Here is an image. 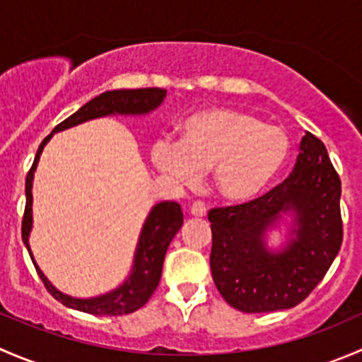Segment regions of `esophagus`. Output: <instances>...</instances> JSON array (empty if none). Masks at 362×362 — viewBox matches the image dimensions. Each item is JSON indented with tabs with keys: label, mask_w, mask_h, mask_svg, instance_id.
Masks as SVG:
<instances>
[{
	"label": "esophagus",
	"mask_w": 362,
	"mask_h": 362,
	"mask_svg": "<svg viewBox=\"0 0 362 362\" xmlns=\"http://www.w3.org/2000/svg\"><path fill=\"white\" fill-rule=\"evenodd\" d=\"M189 214H191L192 217H204V215H206V206H204V203H202V202H196V203H192Z\"/></svg>",
	"instance_id": "obj_1"
}]
</instances>
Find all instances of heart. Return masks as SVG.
I'll return each instance as SVG.
<instances>
[{
	"instance_id": "b5f03b06",
	"label": "heart",
	"mask_w": 362,
	"mask_h": 362,
	"mask_svg": "<svg viewBox=\"0 0 362 362\" xmlns=\"http://www.w3.org/2000/svg\"><path fill=\"white\" fill-rule=\"evenodd\" d=\"M289 156V138L249 112L228 107L192 113L180 127L178 144L158 140L152 163L170 182L192 185L210 168V185L228 203L261 194Z\"/></svg>"
}]
</instances>
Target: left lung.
<instances>
[{"mask_svg": "<svg viewBox=\"0 0 362 362\" xmlns=\"http://www.w3.org/2000/svg\"><path fill=\"white\" fill-rule=\"evenodd\" d=\"M341 182L319 138L306 133L289 178L254 202L214 208L210 269L222 298L240 312L262 313L299 305L324 279L343 240ZM284 242L269 250L267 233Z\"/></svg>", "mask_w": 362, "mask_h": 362, "instance_id": "obj_1", "label": "left lung"}]
</instances>
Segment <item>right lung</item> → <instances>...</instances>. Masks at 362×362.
<instances>
[{
  "label": "right lung",
  "instance_id": "obj_1",
  "mask_svg": "<svg viewBox=\"0 0 362 362\" xmlns=\"http://www.w3.org/2000/svg\"><path fill=\"white\" fill-rule=\"evenodd\" d=\"M166 98V89L159 87H147V89H115L100 94L94 100L87 101L66 120L57 124L52 133L40 144L36 151L35 163L25 177V210L23 218V242L28 249L31 261L38 272L40 279L45 284L47 291L63 303L64 306L78 312L93 313V315H126V313L136 312L145 305L152 293L158 289L160 273H163L164 255L171 240L175 238L184 224V214L180 204L175 202H160L151 208L144 226H141L140 236H138L136 250H134L133 264H131L129 275L122 284L108 293L93 296V298H75L61 293L52 286L49 279L43 275L40 266L33 257L31 247H29V235L33 229V178H35L36 166H38L40 156L43 148L49 144L54 133L69 129L73 126L87 122V120L100 119L108 115H147L159 107Z\"/></svg>",
  "mask_w": 362,
  "mask_h": 362
}]
</instances>
